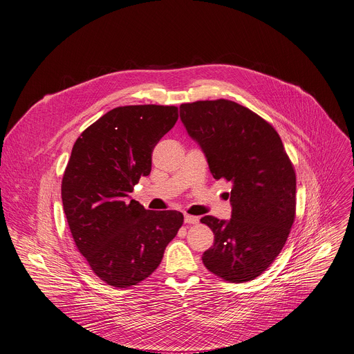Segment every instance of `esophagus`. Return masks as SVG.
Instances as JSON below:
<instances>
[{"label": "esophagus", "mask_w": 354, "mask_h": 354, "mask_svg": "<svg viewBox=\"0 0 354 354\" xmlns=\"http://www.w3.org/2000/svg\"><path fill=\"white\" fill-rule=\"evenodd\" d=\"M185 223L186 224H198V217L190 216V214H185Z\"/></svg>", "instance_id": "1"}]
</instances>
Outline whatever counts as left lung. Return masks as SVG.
Here are the masks:
<instances>
[{
    "instance_id": "obj_1",
    "label": "left lung",
    "mask_w": 354,
    "mask_h": 354,
    "mask_svg": "<svg viewBox=\"0 0 354 354\" xmlns=\"http://www.w3.org/2000/svg\"><path fill=\"white\" fill-rule=\"evenodd\" d=\"M180 119L213 176L232 183L231 220H200L214 234L201 259L225 281L254 280L279 257L295 218L292 162L276 129L232 100L182 104Z\"/></svg>"
}]
</instances>
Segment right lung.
<instances>
[{
    "mask_svg": "<svg viewBox=\"0 0 354 354\" xmlns=\"http://www.w3.org/2000/svg\"><path fill=\"white\" fill-rule=\"evenodd\" d=\"M178 116L176 106H119L74 142L62 180L63 207L80 254L109 286L127 288L153 274L183 224L176 210H145L129 197L149 175L153 149Z\"/></svg>",
    "mask_w": 354,
    "mask_h": 354,
    "instance_id": "right-lung-1",
    "label": "right lung"
}]
</instances>
